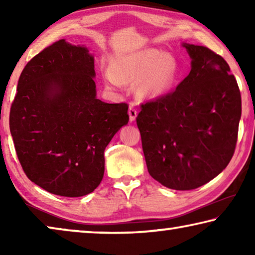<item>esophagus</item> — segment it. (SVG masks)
<instances>
[{
    "mask_svg": "<svg viewBox=\"0 0 255 255\" xmlns=\"http://www.w3.org/2000/svg\"><path fill=\"white\" fill-rule=\"evenodd\" d=\"M128 114H129V120H130V122H133L137 117V110L133 107H129Z\"/></svg>",
    "mask_w": 255,
    "mask_h": 255,
    "instance_id": "esophagus-1",
    "label": "esophagus"
}]
</instances>
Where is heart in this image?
<instances>
[{"instance_id": "heart-1", "label": "heart", "mask_w": 255, "mask_h": 255, "mask_svg": "<svg viewBox=\"0 0 255 255\" xmlns=\"http://www.w3.org/2000/svg\"><path fill=\"white\" fill-rule=\"evenodd\" d=\"M175 60L156 49L132 51L116 58L111 68L105 71V79L112 88H123L124 82H135L138 94L154 99L165 96L178 79Z\"/></svg>"}]
</instances>
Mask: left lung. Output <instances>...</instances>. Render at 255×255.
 I'll return each instance as SVG.
<instances>
[{
	"label": "left lung",
	"mask_w": 255,
	"mask_h": 255,
	"mask_svg": "<svg viewBox=\"0 0 255 255\" xmlns=\"http://www.w3.org/2000/svg\"><path fill=\"white\" fill-rule=\"evenodd\" d=\"M183 46L192 59L189 75L174 91L141 103L136 118L150 176L174 190L199 188L225 169L242 114L226 60L205 46Z\"/></svg>",
	"instance_id": "1"
}]
</instances>
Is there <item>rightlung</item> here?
I'll list each match as a JSON object with an SVG mask.
<instances>
[{"instance_id":"obj_1","label":"right lung","mask_w":255,"mask_h":255,"mask_svg":"<svg viewBox=\"0 0 255 255\" xmlns=\"http://www.w3.org/2000/svg\"><path fill=\"white\" fill-rule=\"evenodd\" d=\"M94 59L64 39L46 47L21 73L10 130L22 170L62 197L94 191L105 173V149L128 124L127 103L96 98Z\"/></svg>"}]
</instances>
